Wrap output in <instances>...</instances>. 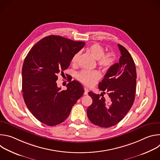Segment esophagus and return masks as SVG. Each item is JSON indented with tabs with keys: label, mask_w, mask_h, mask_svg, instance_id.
Listing matches in <instances>:
<instances>
[{
	"label": "esophagus",
	"mask_w": 160,
	"mask_h": 160,
	"mask_svg": "<svg viewBox=\"0 0 160 160\" xmlns=\"http://www.w3.org/2000/svg\"><path fill=\"white\" fill-rule=\"evenodd\" d=\"M88 92V89L87 88H84V95H87Z\"/></svg>",
	"instance_id": "obj_1"
}]
</instances>
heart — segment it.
<instances>
[{"label":"heart","mask_w":160,"mask_h":160,"mask_svg":"<svg viewBox=\"0 0 160 160\" xmlns=\"http://www.w3.org/2000/svg\"><path fill=\"white\" fill-rule=\"evenodd\" d=\"M88 51L97 60H98L99 65L103 68H110L115 62V59L114 54L112 52L104 54V48L102 47V45L98 43H95L90 45ZM80 54V52H77L73 55L72 59L73 64H76L78 62ZM100 78L101 74L97 71H82L78 75V80L87 86L93 85L99 79H100Z\"/></svg>","instance_id":"1"}]
</instances>
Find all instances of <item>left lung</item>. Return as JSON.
Listing matches in <instances>:
<instances>
[{
  "instance_id": "left-lung-1",
  "label": "left lung",
  "mask_w": 160,
  "mask_h": 160,
  "mask_svg": "<svg viewBox=\"0 0 160 160\" xmlns=\"http://www.w3.org/2000/svg\"><path fill=\"white\" fill-rule=\"evenodd\" d=\"M118 46L121 52L119 62L109 68L99 84V88L108 94L109 99L106 101L102 93H88L92 103L87 108V117L93 124L103 128L119 123L130 109L135 96L137 73L133 59L123 46Z\"/></svg>"
}]
</instances>
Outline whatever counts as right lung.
<instances>
[{
	"mask_svg": "<svg viewBox=\"0 0 160 160\" xmlns=\"http://www.w3.org/2000/svg\"><path fill=\"white\" fill-rule=\"evenodd\" d=\"M85 44L61 36L49 35L30 49L22 68V92L25 102L40 122L55 126L69 116L72 107L84 92L82 85L73 80L67 89L58 87V74H64L73 55Z\"/></svg>",
	"mask_w": 160,
	"mask_h": 160,
	"instance_id": "obj_1",
	"label": "right lung"
}]
</instances>
